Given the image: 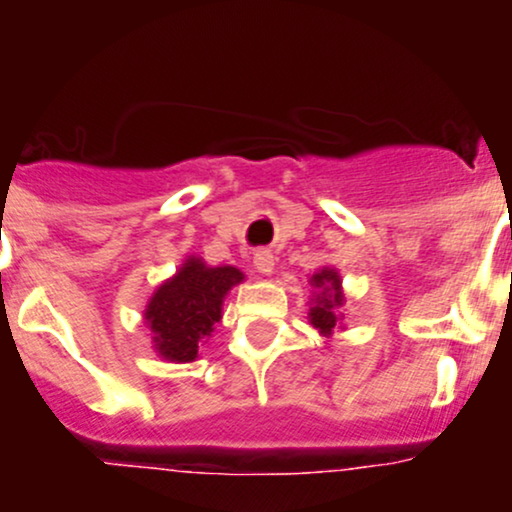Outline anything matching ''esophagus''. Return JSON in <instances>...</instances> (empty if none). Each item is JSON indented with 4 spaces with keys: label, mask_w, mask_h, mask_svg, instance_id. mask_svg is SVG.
Segmentation results:
<instances>
[{
    "label": "esophagus",
    "mask_w": 512,
    "mask_h": 512,
    "mask_svg": "<svg viewBox=\"0 0 512 512\" xmlns=\"http://www.w3.org/2000/svg\"><path fill=\"white\" fill-rule=\"evenodd\" d=\"M252 262H255V270L260 275H272V270H275V255L270 250H257Z\"/></svg>",
    "instance_id": "34e87169"
}]
</instances>
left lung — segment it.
Listing matches in <instances>:
<instances>
[{
  "label": "left lung",
  "mask_w": 512,
  "mask_h": 512,
  "mask_svg": "<svg viewBox=\"0 0 512 512\" xmlns=\"http://www.w3.org/2000/svg\"><path fill=\"white\" fill-rule=\"evenodd\" d=\"M309 282H312V287L319 289L312 299V307H309V322H312L314 329H319V334L332 337L334 329L339 327L337 307L344 304L339 272L332 270V267H322Z\"/></svg>",
  "instance_id": "obj_1"
}]
</instances>
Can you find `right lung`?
<instances>
[{
  "label": "right lung",
  "instance_id": "right-lung-1",
  "mask_svg": "<svg viewBox=\"0 0 512 512\" xmlns=\"http://www.w3.org/2000/svg\"><path fill=\"white\" fill-rule=\"evenodd\" d=\"M245 280L237 267H208L200 257H188L170 280H165L146 307V324L153 332V349L168 361L198 359L210 342L215 324L223 319V299Z\"/></svg>",
  "mask_w": 512,
  "mask_h": 512
}]
</instances>
